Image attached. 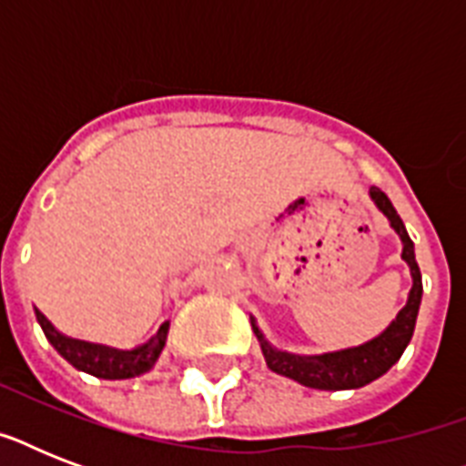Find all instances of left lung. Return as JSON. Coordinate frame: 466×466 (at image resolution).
Instances as JSON below:
<instances>
[{
	"label": "left lung",
	"mask_w": 466,
	"mask_h": 466,
	"mask_svg": "<svg viewBox=\"0 0 466 466\" xmlns=\"http://www.w3.org/2000/svg\"><path fill=\"white\" fill-rule=\"evenodd\" d=\"M368 196L375 203L377 210L387 218L391 229L399 234L401 258L411 270V290H409L406 305L399 309L397 317L391 319L390 326L382 333H377L375 339L365 340L360 346L340 348V350H329V353L302 355L280 350V348L273 346L266 339V333L261 331L256 317H251V329H254L256 339H258L266 365L278 375L290 377V380L311 387V390H358V387L375 382L377 377H382L401 358L409 340H411L413 329H416V317H419L420 298H423V280H420L419 263H416V254H413V241L390 198L384 196L377 186H370Z\"/></svg>",
	"instance_id": "1"
}]
</instances>
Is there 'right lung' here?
Returning a JSON list of instances; mask_svg holds the SVG:
<instances>
[{
  "mask_svg": "<svg viewBox=\"0 0 466 466\" xmlns=\"http://www.w3.org/2000/svg\"><path fill=\"white\" fill-rule=\"evenodd\" d=\"M35 319H38L46 339L50 340V346L69 365H75L76 370H82L86 375L101 377V380H130V377H140L145 372H149L157 365V360H159L164 346H167L168 326H171L168 321H164L152 339H147L140 346L130 348V350H123V348L104 346V343H91V340L65 336V333L55 329L53 321L40 309H35Z\"/></svg>",
  "mask_w": 466,
  "mask_h": 466,
  "instance_id": "add662e5",
  "label": "right lung"
}]
</instances>
